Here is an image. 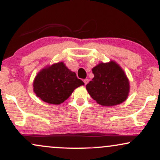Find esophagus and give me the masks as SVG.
I'll return each instance as SVG.
<instances>
[{
    "label": "esophagus",
    "instance_id": "1",
    "mask_svg": "<svg viewBox=\"0 0 160 160\" xmlns=\"http://www.w3.org/2000/svg\"><path fill=\"white\" fill-rule=\"evenodd\" d=\"M83 82H84V83H85L86 85V84H87L88 82H89V80H88V79H84Z\"/></svg>",
    "mask_w": 160,
    "mask_h": 160
}]
</instances>
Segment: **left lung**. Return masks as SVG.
<instances>
[{
  "mask_svg": "<svg viewBox=\"0 0 160 160\" xmlns=\"http://www.w3.org/2000/svg\"><path fill=\"white\" fill-rule=\"evenodd\" d=\"M92 73L94 78L86 85V89L97 103L113 106L127 98L129 82L116 62L100 63L92 68Z\"/></svg>",
  "mask_w": 160,
  "mask_h": 160,
  "instance_id": "8db88e82",
  "label": "left lung"
}]
</instances>
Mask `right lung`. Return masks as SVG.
<instances>
[{"instance_id":"1","label":"right lung","mask_w":160,"mask_h":160,"mask_svg":"<svg viewBox=\"0 0 160 160\" xmlns=\"http://www.w3.org/2000/svg\"><path fill=\"white\" fill-rule=\"evenodd\" d=\"M83 84L74 72L70 71L63 62H59L40 71L33 86L37 96L43 102L60 104L69 98L76 88Z\"/></svg>"}]
</instances>
